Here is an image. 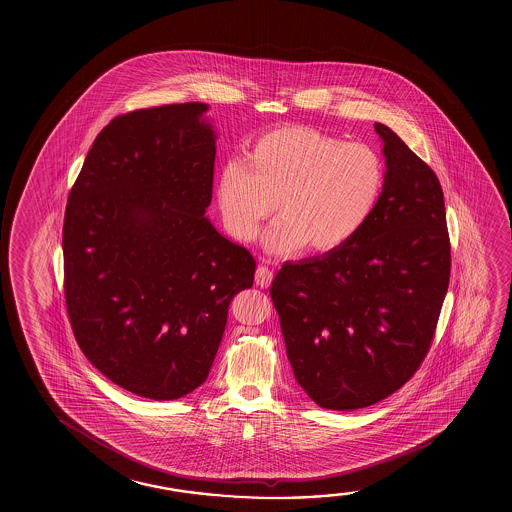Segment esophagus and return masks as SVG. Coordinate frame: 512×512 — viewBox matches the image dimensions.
I'll return each instance as SVG.
<instances>
[{
	"label": "esophagus",
	"instance_id": "obj_1",
	"mask_svg": "<svg viewBox=\"0 0 512 512\" xmlns=\"http://www.w3.org/2000/svg\"><path fill=\"white\" fill-rule=\"evenodd\" d=\"M271 280H273V271L266 268V266H259L255 271V284L260 285V287H269Z\"/></svg>",
	"mask_w": 512,
	"mask_h": 512
}]
</instances>
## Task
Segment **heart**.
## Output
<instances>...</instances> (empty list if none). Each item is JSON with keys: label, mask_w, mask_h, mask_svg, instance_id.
<instances>
[{"label": "heart", "mask_w": 512, "mask_h": 512, "mask_svg": "<svg viewBox=\"0 0 512 512\" xmlns=\"http://www.w3.org/2000/svg\"><path fill=\"white\" fill-rule=\"evenodd\" d=\"M384 180V162L368 144L284 126L250 144L244 159L221 166L216 196L239 241H253L277 205L282 219L266 235L269 252L293 253L305 243L314 252H330L368 223Z\"/></svg>", "instance_id": "b5f03b06"}]
</instances>
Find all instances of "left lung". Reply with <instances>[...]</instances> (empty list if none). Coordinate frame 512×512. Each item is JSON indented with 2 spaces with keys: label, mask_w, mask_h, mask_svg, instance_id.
I'll use <instances>...</instances> for the list:
<instances>
[{
  "label": "left lung",
  "mask_w": 512,
  "mask_h": 512,
  "mask_svg": "<svg viewBox=\"0 0 512 512\" xmlns=\"http://www.w3.org/2000/svg\"><path fill=\"white\" fill-rule=\"evenodd\" d=\"M386 180L348 243L285 262L271 284L294 378L323 409L380 402L414 375L450 282V239L436 173L375 123Z\"/></svg>",
  "instance_id": "left-lung-1"
}]
</instances>
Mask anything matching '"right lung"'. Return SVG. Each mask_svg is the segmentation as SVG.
<instances>
[{"instance_id": "right-lung-1", "label": "right lung", "mask_w": 512, "mask_h": 512, "mask_svg": "<svg viewBox=\"0 0 512 512\" xmlns=\"http://www.w3.org/2000/svg\"><path fill=\"white\" fill-rule=\"evenodd\" d=\"M207 103L135 110L94 139L69 193L64 291L78 346L116 386L176 400L209 377L255 260L205 216Z\"/></svg>"}]
</instances>
